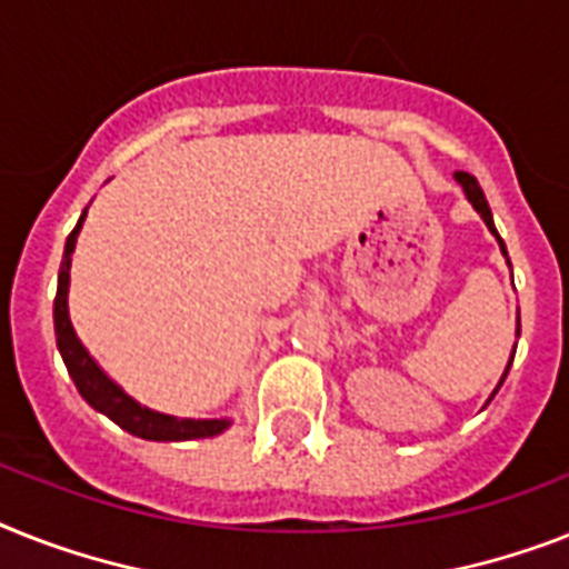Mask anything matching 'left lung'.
Returning <instances> with one entry per match:
<instances>
[{
    "mask_svg": "<svg viewBox=\"0 0 569 569\" xmlns=\"http://www.w3.org/2000/svg\"><path fill=\"white\" fill-rule=\"evenodd\" d=\"M452 178H456V183H459V187L465 189V196H468V201H470V204H473V210H477L479 216H482L485 228L491 230L493 237H497V242H500L502 257H506V262H509V251H506V242H502L500 233H497V228H493L491 207H488V201H485V192H482V187H479V180L473 178V174H468V172H456V174H452ZM509 266H511V262H509ZM517 336H520V312H517ZM515 348H517V345H515ZM511 359H515V350H511ZM509 368H511V362L506 365V371H502L500 386H502V380H506V373H509ZM500 386H497V389H493V395H497V391H500ZM493 395H491V397H493ZM491 397H488V403H491Z\"/></svg>",
    "mask_w": 569,
    "mask_h": 569,
    "instance_id": "8db88e82",
    "label": "left lung"
}]
</instances>
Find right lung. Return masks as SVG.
Returning a JSON list of instances; mask_svg holds the SVG:
<instances>
[{
  "label": "right lung",
  "mask_w": 569,
  "mask_h": 569,
  "mask_svg": "<svg viewBox=\"0 0 569 569\" xmlns=\"http://www.w3.org/2000/svg\"><path fill=\"white\" fill-rule=\"evenodd\" d=\"M87 219V210L81 212L76 230L67 237L63 244V260L58 271V295H54V336H58V350L67 365L69 377L76 382L78 395L96 412L108 415L113 423L146 441H192V438H212L221 436L233 423L230 418H174V415L154 412L140 400H133L117 380H110L101 371V365L90 357V350L81 345L76 327L69 321V269H72V253H76L78 233Z\"/></svg>",
  "instance_id": "right-lung-1"
}]
</instances>
